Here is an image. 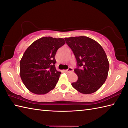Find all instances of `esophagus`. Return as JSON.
I'll list each match as a JSON object with an SVG mask.
<instances>
[{
    "label": "esophagus",
    "mask_w": 128,
    "mask_h": 128,
    "mask_svg": "<svg viewBox=\"0 0 128 128\" xmlns=\"http://www.w3.org/2000/svg\"><path fill=\"white\" fill-rule=\"evenodd\" d=\"M64 71L65 72H73V69L72 68H69L67 70H64Z\"/></svg>",
    "instance_id": "esophagus-1"
}]
</instances>
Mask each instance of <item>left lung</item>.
I'll return each mask as SVG.
<instances>
[{"instance_id":"1","label":"left lung","mask_w":128,"mask_h":128,"mask_svg":"<svg viewBox=\"0 0 128 128\" xmlns=\"http://www.w3.org/2000/svg\"><path fill=\"white\" fill-rule=\"evenodd\" d=\"M77 61L74 69L78 80L72 86L83 94L97 91L107 79L109 62L102 46L96 40L86 36L65 38Z\"/></svg>"}]
</instances>
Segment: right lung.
<instances>
[{
  "label": "right lung",
  "instance_id": "1",
  "mask_svg": "<svg viewBox=\"0 0 128 128\" xmlns=\"http://www.w3.org/2000/svg\"><path fill=\"white\" fill-rule=\"evenodd\" d=\"M65 43L62 38L44 37L27 48L20 60V75L30 91L44 94L55 88L61 74L56 68L55 56Z\"/></svg>",
  "mask_w": 128,
  "mask_h": 128
}]
</instances>
